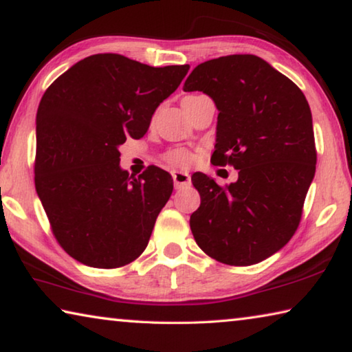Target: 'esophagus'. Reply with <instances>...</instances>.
Returning a JSON list of instances; mask_svg holds the SVG:
<instances>
[{"mask_svg":"<svg viewBox=\"0 0 352 352\" xmlns=\"http://www.w3.org/2000/svg\"><path fill=\"white\" fill-rule=\"evenodd\" d=\"M172 178H174L175 189L186 188V186H189V184H190V177H189L188 172L174 170V172H172Z\"/></svg>","mask_w":352,"mask_h":352,"instance_id":"34e87169","label":"esophagus"}]
</instances>
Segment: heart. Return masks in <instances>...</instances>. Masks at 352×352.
Listing matches in <instances>:
<instances>
[{"label":"heart","mask_w":352,"mask_h":352,"mask_svg":"<svg viewBox=\"0 0 352 352\" xmlns=\"http://www.w3.org/2000/svg\"><path fill=\"white\" fill-rule=\"evenodd\" d=\"M164 160L172 166L183 168V166H188L190 162H192V155H190V152L184 151V148H174V151L166 153Z\"/></svg>","instance_id":"heart-1"}]
</instances>
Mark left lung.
I'll list each match as a JSON object with an SVG mask.
<instances>
[{
  "label": "left lung",
  "instance_id": "obj_1",
  "mask_svg": "<svg viewBox=\"0 0 352 352\" xmlns=\"http://www.w3.org/2000/svg\"><path fill=\"white\" fill-rule=\"evenodd\" d=\"M183 90L214 100L219 116L211 163L239 170L226 186L201 172L190 178L200 194L189 220L194 239L223 264H258L300 225L317 164L311 107L289 77L252 54L200 63Z\"/></svg>",
  "mask_w": 352,
  "mask_h": 352
}]
</instances>
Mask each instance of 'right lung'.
<instances>
[{"instance_id":"right-lung-1","label":"right lung","mask_w":352,"mask_h":352,"mask_svg":"<svg viewBox=\"0 0 352 352\" xmlns=\"http://www.w3.org/2000/svg\"><path fill=\"white\" fill-rule=\"evenodd\" d=\"M189 65L153 68L121 54H94L51 83L37 110L35 189L57 242L96 269L135 261L151 239L174 182L148 166H119V146L140 140Z\"/></svg>"}]
</instances>
